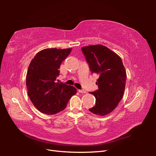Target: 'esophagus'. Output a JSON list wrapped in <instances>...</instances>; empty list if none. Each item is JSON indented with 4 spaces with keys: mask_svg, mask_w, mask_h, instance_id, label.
Masks as SVG:
<instances>
[{
    "mask_svg": "<svg viewBox=\"0 0 156 156\" xmlns=\"http://www.w3.org/2000/svg\"><path fill=\"white\" fill-rule=\"evenodd\" d=\"M78 92H80V93H86V92H87V91L84 90H78Z\"/></svg>",
    "mask_w": 156,
    "mask_h": 156,
    "instance_id": "esophagus-1",
    "label": "esophagus"
}]
</instances>
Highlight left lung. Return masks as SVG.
<instances>
[{
  "mask_svg": "<svg viewBox=\"0 0 156 156\" xmlns=\"http://www.w3.org/2000/svg\"><path fill=\"white\" fill-rule=\"evenodd\" d=\"M81 49L92 73L99 75L96 82L98 89L90 92L96 98L95 105L89 111L99 116L107 115L117 107L123 96L127 75L122 59L102 45Z\"/></svg>",
  "mask_w": 156,
  "mask_h": 156,
  "instance_id": "1",
  "label": "left lung"
}]
</instances>
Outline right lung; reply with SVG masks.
I'll return each instance as SVG.
<instances>
[{
	"label": "right lung",
	"instance_id": "1",
	"mask_svg": "<svg viewBox=\"0 0 156 156\" xmlns=\"http://www.w3.org/2000/svg\"><path fill=\"white\" fill-rule=\"evenodd\" d=\"M72 48H48L39 51L29 66L26 86L31 101L38 111L47 115L62 111L77 91L72 86L55 82L62 62Z\"/></svg>",
	"mask_w": 156,
	"mask_h": 156
}]
</instances>
